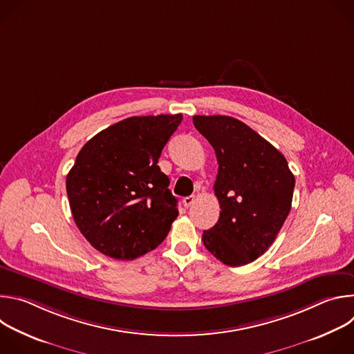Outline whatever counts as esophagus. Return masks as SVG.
Here are the masks:
<instances>
[{
	"label": "esophagus",
	"instance_id": "34e87169",
	"mask_svg": "<svg viewBox=\"0 0 354 354\" xmlns=\"http://www.w3.org/2000/svg\"><path fill=\"white\" fill-rule=\"evenodd\" d=\"M194 200H196L194 196H187V197H185V198H183V206H185L186 209L190 207V206L194 203Z\"/></svg>",
	"mask_w": 354,
	"mask_h": 354
}]
</instances>
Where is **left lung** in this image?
<instances>
[{"label": "left lung", "mask_w": 354, "mask_h": 354, "mask_svg": "<svg viewBox=\"0 0 354 354\" xmlns=\"http://www.w3.org/2000/svg\"><path fill=\"white\" fill-rule=\"evenodd\" d=\"M193 124L213 145L218 162L214 192L221 212L201 241L227 266L254 262L291 210L294 175L280 151L241 120L193 116Z\"/></svg>", "instance_id": "1"}]
</instances>
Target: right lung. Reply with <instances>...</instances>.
<instances>
[{
	"instance_id": "add662e5",
	"label": "right lung",
	"mask_w": 354,
	"mask_h": 354,
	"mask_svg": "<svg viewBox=\"0 0 354 354\" xmlns=\"http://www.w3.org/2000/svg\"><path fill=\"white\" fill-rule=\"evenodd\" d=\"M182 115L133 116L93 136L67 175L74 221L104 255L133 261L156 249L178 217L158 160Z\"/></svg>"
}]
</instances>
